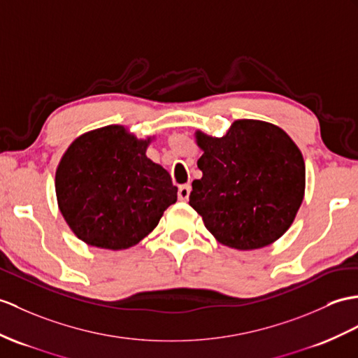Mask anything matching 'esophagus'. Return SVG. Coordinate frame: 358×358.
Wrapping results in <instances>:
<instances>
[{"instance_id":"34e87169","label":"esophagus","mask_w":358,"mask_h":358,"mask_svg":"<svg viewBox=\"0 0 358 358\" xmlns=\"http://www.w3.org/2000/svg\"><path fill=\"white\" fill-rule=\"evenodd\" d=\"M189 193H191V185L189 184L180 185L179 189H178V197H179V200H182V202H185V200H188V197H189Z\"/></svg>"}]
</instances>
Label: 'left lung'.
I'll return each instance as SVG.
<instances>
[{"label":"left lung","instance_id":"8db88e82","mask_svg":"<svg viewBox=\"0 0 358 358\" xmlns=\"http://www.w3.org/2000/svg\"><path fill=\"white\" fill-rule=\"evenodd\" d=\"M203 155L189 205L222 245L268 246L290 228L302 203L305 164L282 129L258 120L234 121L222 138L197 132Z\"/></svg>","mask_w":358,"mask_h":358}]
</instances>
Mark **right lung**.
<instances>
[{
	"label": "right lung",
	"instance_id": "obj_1",
	"mask_svg": "<svg viewBox=\"0 0 358 358\" xmlns=\"http://www.w3.org/2000/svg\"><path fill=\"white\" fill-rule=\"evenodd\" d=\"M150 138L136 139L123 126L78 136L56 171L59 209L90 246H135L178 200L169 171L145 156Z\"/></svg>",
	"mask_w": 358,
	"mask_h": 358
}]
</instances>
